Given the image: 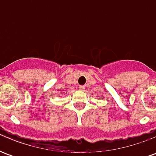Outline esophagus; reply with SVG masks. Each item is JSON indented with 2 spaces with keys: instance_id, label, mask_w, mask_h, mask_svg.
Wrapping results in <instances>:
<instances>
[{
  "instance_id": "34e87169",
  "label": "esophagus",
  "mask_w": 156,
  "mask_h": 156,
  "mask_svg": "<svg viewBox=\"0 0 156 156\" xmlns=\"http://www.w3.org/2000/svg\"><path fill=\"white\" fill-rule=\"evenodd\" d=\"M79 90H82V91H83V90H84V86H79Z\"/></svg>"
}]
</instances>
